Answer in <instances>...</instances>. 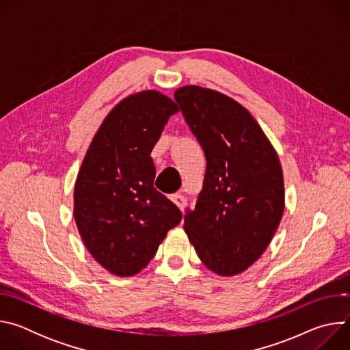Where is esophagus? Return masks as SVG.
<instances>
[{
	"label": "esophagus",
	"mask_w": 350,
	"mask_h": 350,
	"mask_svg": "<svg viewBox=\"0 0 350 350\" xmlns=\"http://www.w3.org/2000/svg\"><path fill=\"white\" fill-rule=\"evenodd\" d=\"M172 201L181 209V211H184V206H185V202H187V199H185V196L183 195V193H180V192H177V193H173L172 195Z\"/></svg>",
	"instance_id": "esophagus-1"
}]
</instances>
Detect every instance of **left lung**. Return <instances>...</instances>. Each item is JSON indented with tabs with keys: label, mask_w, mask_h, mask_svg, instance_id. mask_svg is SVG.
<instances>
[{
	"label": "left lung",
	"mask_w": 350,
	"mask_h": 350,
	"mask_svg": "<svg viewBox=\"0 0 350 350\" xmlns=\"http://www.w3.org/2000/svg\"><path fill=\"white\" fill-rule=\"evenodd\" d=\"M206 158L195 209L184 230L204 265L235 275L266 251L284 212L282 169L258 122L230 96L198 85L174 92Z\"/></svg>",
	"instance_id": "left-lung-1"
}]
</instances>
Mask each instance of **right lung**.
Returning a JSON list of instances; mask_svg holds the SVG:
<instances>
[{
	"label": "right lung",
	"instance_id": "add662e5",
	"mask_svg": "<svg viewBox=\"0 0 350 350\" xmlns=\"http://www.w3.org/2000/svg\"><path fill=\"white\" fill-rule=\"evenodd\" d=\"M174 101L158 91L124 98L96 131L75 185V220L91 256L119 277L155 256L180 209L154 187L151 152Z\"/></svg>",
	"mask_w": 350,
	"mask_h": 350
}]
</instances>
